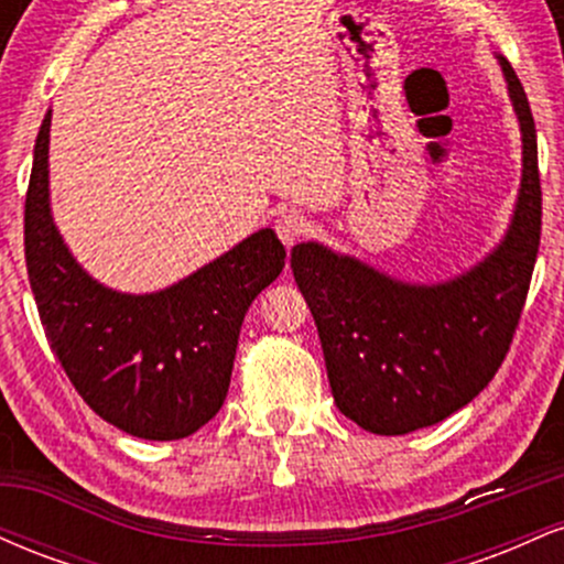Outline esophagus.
<instances>
[{
  "instance_id": "esophagus-1",
  "label": "esophagus",
  "mask_w": 564,
  "mask_h": 564,
  "mask_svg": "<svg viewBox=\"0 0 564 564\" xmlns=\"http://www.w3.org/2000/svg\"><path fill=\"white\" fill-rule=\"evenodd\" d=\"M275 232L283 241V246H294L304 232H307V219L296 215V212H283V215L275 219Z\"/></svg>"
}]
</instances>
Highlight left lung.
<instances>
[{
	"mask_svg": "<svg viewBox=\"0 0 564 564\" xmlns=\"http://www.w3.org/2000/svg\"><path fill=\"white\" fill-rule=\"evenodd\" d=\"M522 138L509 225L480 262L435 283L304 241L291 273L318 326L334 403L373 435L432 426L480 394L507 355L541 241L539 142L514 68L496 53Z\"/></svg>",
	"mask_w": 564,
	"mask_h": 564,
	"instance_id": "8db88e82",
	"label": "left lung"
}]
</instances>
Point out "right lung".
<instances>
[{
    "instance_id": "obj_1",
    "label": "right lung",
    "mask_w": 564,
    "mask_h": 564,
    "mask_svg": "<svg viewBox=\"0 0 564 564\" xmlns=\"http://www.w3.org/2000/svg\"><path fill=\"white\" fill-rule=\"evenodd\" d=\"M50 121L25 196V268L53 352L100 419L142 440H183L223 408L251 302L286 249L262 228L172 286L129 294L70 254L50 204Z\"/></svg>"
}]
</instances>
